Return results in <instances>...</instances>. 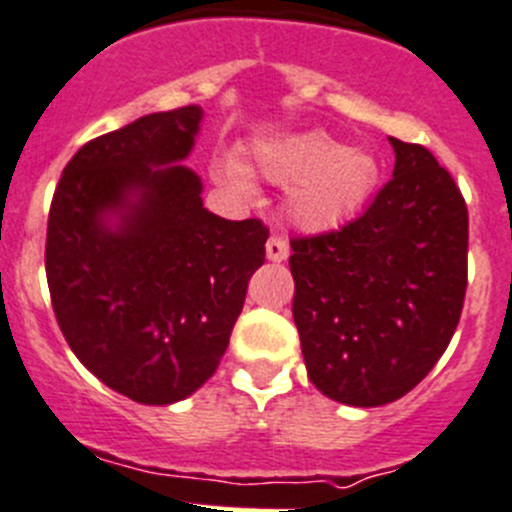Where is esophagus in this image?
Masks as SVG:
<instances>
[{"mask_svg": "<svg viewBox=\"0 0 512 512\" xmlns=\"http://www.w3.org/2000/svg\"><path fill=\"white\" fill-rule=\"evenodd\" d=\"M265 255H267V260H270V262L288 260V255H290L288 242H285L283 237H270V240H267V245H265Z\"/></svg>", "mask_w": 512, "mask_h": 512, "instance_id": "34e87169", "label": "esophagus"}]
</instances>
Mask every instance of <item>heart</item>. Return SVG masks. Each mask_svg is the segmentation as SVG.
Returning <instances> with one entry per match:
<instances>
[{
  "mask_svg": "<svg viewBox=\"0 0 512 512\" xmlns=\"http://www.w3.org/2000/svg\"><path fill=\"white\" fill-rule=\"evenodd\" d=\"M257 169L278 186H290L288 214L298 227L321 232L361 212L381 179V166L369 151H348L328 133L308 131L262 143L255 151ZM214 179L234 194L252 197L250 169L234 156L214 164Z\"/></svg>",
  "mask_w": 512,
  "mask_h": 512,
  "instance_id": "obj_1",
  "label": "heart"
}]
</instances>
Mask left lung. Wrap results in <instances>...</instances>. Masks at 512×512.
Returning <instances> with one entry per match:
<instances>
[{"mask_svg":"<svg viewBox=\"0 0 512 512\" xmlns=\"http://www.w3.org/2000/svg\"><path fill=\"white\" fill-rule=\"evenodd\" d=\"M394 179L336 232L290 242L293 318L315 389L348 407L412 391L460 323L467 207L450 171L389 138Z\"/></svg>","mask_w":512,"mask_h":512,"instance_id":"obj_1","label":"left lung"}]
</instances>
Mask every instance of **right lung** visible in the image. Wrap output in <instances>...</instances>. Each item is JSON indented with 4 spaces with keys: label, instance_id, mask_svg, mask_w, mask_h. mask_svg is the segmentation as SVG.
I'll return each instance as SVG.
<instances>
[{
    "label": "right lung",
    "instance_id": "right-lung-1",
    "mask_svg": "<svg viewBox=\"0 0 512 512\" xmlns=\"http://www.w3.org/2000/svg\"><path fill=\"white\" fill-rule=\"evenodd\" d=\"M202 116L184 105L85 143L47 219L62 336L90 374L138 404L186 399L217 371L265 262V224L204 209L202 179L181 164Z\"/></svg>",
    "mask_w": 512,
    "mask_h": 512
}]
</instances>
